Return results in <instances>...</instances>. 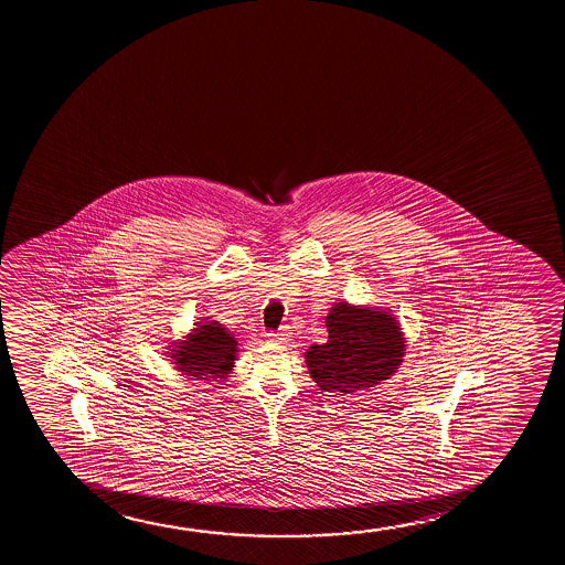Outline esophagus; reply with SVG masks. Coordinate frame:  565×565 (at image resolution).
<instances>
[{
	"instance_id": "obj_1",
	"label": "esophagus",
	"mask_w": 565,
	"mask_h": 565,
	"mask_svg": "<svg viewBox=\"0 0 565 565\" xmlns=\"http://www.w3.org/2000/svg\"><path fill=\"white\" fill-rule=\"evenodd\" d=\"M271 340L278 341V343H286V341L291 340V328L289 326H281L278 332L270 333Z\"/></svg>"
}]
</instances>
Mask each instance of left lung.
I'll use <instances>...</instances> for the list:
<instances>
[{
    "mask_svg": "<svg viewBox=\"0 0 565 565\" xmlns=\"http://www.w3.org/2000/svg\"><path fill=\"white\" fill-rule=\"evenodd\" d=\"M328 341L305 353L310 379L324 392L353 394L390 379L403 361L405 338L386 310L335 302L328 317Z\"/></svg>",
    "mask_w": 565,
    "mask_h": 565,
    "instance_id": "obj_1",
    "label": "left lung"
}]
</instances>
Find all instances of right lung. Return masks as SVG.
I'll use <instances>...</instances> for the list:
<instances>
[{"mask_svg": "<svg viewBox=\"0 0 565 565\" xmlns=\"http://www.w3.org/2000/svg\"><path fill=\"white\" fill-rule=\"evenodd\" d=\"M185 340L171 343L173 364L181 374L193 380H225L237 356V340L217 320L196 322Z\"/></svg>", "mask_w": 565, "mask_h": 565, "instance_id": "add662e5", "label": "right lung"}]
</instances>
